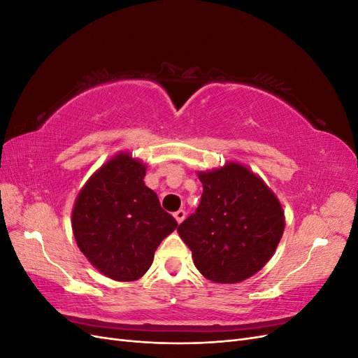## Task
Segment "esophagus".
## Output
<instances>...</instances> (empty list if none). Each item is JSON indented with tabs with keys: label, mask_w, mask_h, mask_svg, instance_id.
Wrapping results in <instances>:
<instances>
[{
	"label": "esophagus",
	"mask_w": 358,
	"mask_h": 358,
	"mask_svg": "<svg viewBox=\"0 0 358 358\" xmlns=\"http://www.w3.org/2000/svg\"><path fill=\"white\" fill-rule=\"evenodd\" d=\"M185 216H187V212L183 210V209H180V210H178V212H175V218H176V221L180 224L183 220H185Z\"/></svg>",
	"instance_id": "34e87169"
}]
</instances>
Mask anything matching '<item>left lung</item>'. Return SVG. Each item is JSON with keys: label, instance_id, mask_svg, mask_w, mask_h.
<instances>
[{"label": "left lung", "instance_id": "left-lung-1", "mask_svg": "<svg viewBox=\"0 0 358 358\" xmlns=\"http://www.w3.org/2000/svg\"><path fill=\"white\" fill-rule=\"evenodd\" d=\"M199 178L200 204L178 233L204 278L241 282L273 255L285 227L282 208L262 179L236 162Z\"/></svg>", "mask_w": 358, "mask_h": 358}]
</instances>
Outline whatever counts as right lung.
<instances>
[{"instance_id":"right-lung-1","label":"right lung","mask_w":358,"mask_h":358,"mask_svg":"<svg viewBox=\"0 0 358 358\" xmlns=\"http://www.w3.org/2000/svg\"><path fill=\"white\" fill-rule=\"evenodd\" d=\"M146 169L127 154L103 166L80 191L71 224L83 255L106 276L136 280L161 241L178 227L145 185Z\"/></svg>"}]
</instances>
